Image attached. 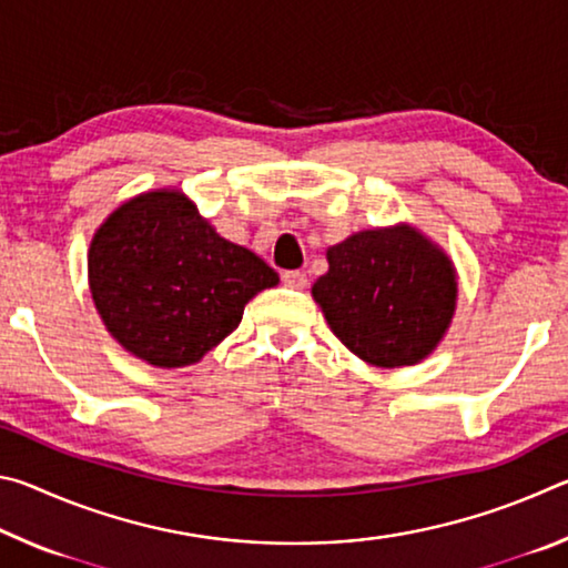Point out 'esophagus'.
<instances>
[{
  "label": "esophagus",
  "mask_w": 568,
  "mask_h": 568,
  "mask_svg": "<svg viewBox=\"0 0 568 568\" xmlns=\"http://www.w3.org/2000/svg\"><path fill=\"white\" fill-rule=\"evenodd\" d=\"M283 283L287 287H295V291H303V287L307 285V275L301 271H287V273H283Z\"/></svg>",
  "instance_id": "esophagus-1"
}]
</instances>
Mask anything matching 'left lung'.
I'll use <instances>...</instances> for the list:
<instances>
[{"label":"left lung","mask_w":568,"mask_h":568,"mask_svg":"<svg viewBox=\"0 0 568 568\" xmlns=\"http://www.w3.org/2000/svg\"><path fill=\"white\" fill-rule=\"evenodd\" d=\"M313 297L345 348L378 368L416 365L456 313L450 257L410 225L363 230L328 247Z\"/></svg>","instance_id":"1"}]
</instances>
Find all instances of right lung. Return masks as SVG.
Instances as JSON below:
<instances>
[{"label":"right lung","mask_w":568,"mask_h":568,"mask_svg":"<svg viewBox=\"0 0 568 568\" xmlns=\"http://www.w3.org/2000/svg\"><path fill=\"white\" fill-rule=\"evenodd\" d=\"M88 273L104 328L155 368L197 363L237 328L247 301L281 281L180 190L142 192L114 210L92 237Z\"/></svg>","instance_id":"add662e5"}]
</instances>
